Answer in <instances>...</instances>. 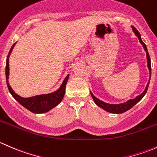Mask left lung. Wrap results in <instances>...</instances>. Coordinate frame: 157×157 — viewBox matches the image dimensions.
I'll return each instance as SVG.
<instances>
[{
  "label": "left lung",
  "instance_id": "8db88e82",
  "mask_svg": "<svg viewBox=\"0 0 157 157\" xmlns=\"http://www.w3.org/2000/svg\"><path fill=\"white\" fill-rule=\"evenodd\" d=\"M132 29H133V31H134V33H135L136 36H137V38H138V39H139V41L140 42V43L142 44L143 47L144 48V50L146 51L147 58V66H148V68H149V70H150V77H151V63H150V55H149V53L147 52V46H146V45L144 43L143 41H142L141 37H140V33H139V32L137 30V29H136L135 27H134V26H132ZM149 83H150V81H149L148 83H147V87H146V89H145V90L144 91V93H142V94L137 96L135 99H130V100H128V102H124V103H122V104H117V105H115V104H114L113 105V104L105 103V102H102V101L99 100V99H97L96 97H95L92 93H90V94H91L92 98H93V100H94L95 103H96L98 106H99L100 108L103 109L104 110L107 111V112H111V113L120 114V113H123V112H126V111L129 110L130 109L132 108V107L134 106L135 104H137V102H138L139 101H140V99H141L144 96V95L146 94V93L147 91V89H148Z\"/></svg>",
  "mask_w": 157,
  "mask_h": 157
}]
</instances>
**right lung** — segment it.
Returning <instances> with one entry per match:
<instances>
[{"label":"right lung","instance_id":"add662e5","mask_svg":"<svg viewBox=\"0 0 157 157\" xmlns=\"http://www.w3.org/2000/svg\"><path fill=\"white\" fill-rule=\"evenodd\" d=\"M16 42L12 45L10 52H9L7 58V64H6V80H7V87H8L9 91L13 96V97L20 104L29 110L30 112L33 113H45V112H48L54 107L58 105L62 100L64 94H65V87L67 82L68 80L69 75L66 77L64 80L63 81L62 85L59 90H57L55 93H50V94H45V95H39V96H33L30 98H23L20 97L17 94H16L10 87V84L8 83V77H9V57L12 52V49L13 48Z\"/></svg>","mask_w":157,"mask_h":157}]
</instances>
